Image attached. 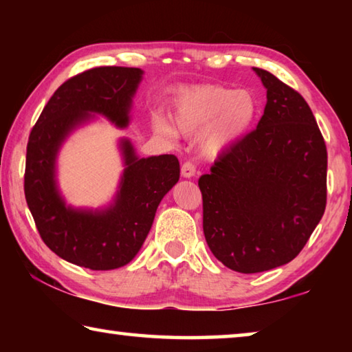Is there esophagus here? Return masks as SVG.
I'll use <instances>...</instances> for the list:
<instances>
[{
	"mask_svg": "<svg viewBox=\"0 0 352 352\" xmlns=\"http://www.w3.org/2000/svg\"><path fill=\"white\" fill-rule=\"evenodd\" d=\"M195 172H197V168H195V164H194L192 162L183 163V166H182V175H183L184 178L194 177Z\"/></svg>",
	"mask_w": 352,
	"mask_h": 352,
	"instance_id": "obj_1",
	"label": "esophagus"
}]
</instances>
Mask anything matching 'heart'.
Here are the masks:
<instances>
[{
    "mask_svg": "<svg viewBox=\"0 0 352 352\" xmlns=\"http://www.w3.org/2000/svg\"><path fill=\"white\" fill-rule=\"evenodd\" d=\"M258 113L254 96L247 90H231L222 85L182 88L172 100V122L158 118L155 127L166 136L201 135V151L217 157L245 135Z\"/></svg>",
    "mask_w": 352,
    "mask_h": 352,
    "instance_id": "heart-1",
    "label": "heart"
}]
</instances>
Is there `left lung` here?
I'll return each mask as SVG.
<instances>
[{"mask_svg": "<svg viewBox=\"0 0 352 352\" xmlns=\"http://www.w3.org/2000/svg\"><path fill=\"white\" fill-rule=\"evenodd\" d=\"M253 69L267 88L264 115L199 178L208 247L239 273L295 259L327 194V151L311 107L269 71Z\"/></svg>", "mask_w": 352, "mask_h": 352, "instance_id": "1", "label": "left lung"}]
</instances>
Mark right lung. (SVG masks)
Instances as JSON below:
<instances>
[{"label": "right lung", "mask_w": 352, "mask_h": 352, "mask_svg": "<svg viewBox=\"0 0 352 352\" xmlns=\"http://www.w3.org/2000/svg\"><path fill=\"white\" fill-rule=\"evenodd\" d=\"M141 76L140 68L98 67L69 77L47 100L29 135L25 195L40 237L62 259L90 270L119 269L135 258L160 201L180 178L175 155L136 158L124 141L127 168L109 210H71L58 195L54 168L62 141L90 111L126 127Z\"/></svg>", "instance_id": "obj_1"}]
</instances>
